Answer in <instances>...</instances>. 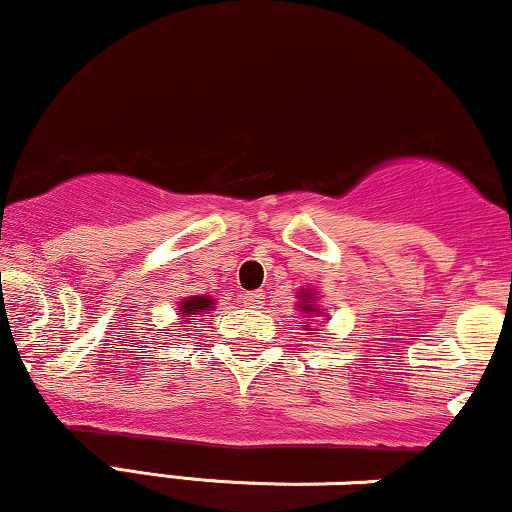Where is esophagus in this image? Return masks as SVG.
<instances>
[{
	"mask_svg": "<svg viewBox=\"0 0 512 512\" xmlns=\"http://www.w3.org/2000/svg\"><path fill=\"white\" fill-rule=\"evenodd\" d=\"M263 299H266V294H263V292H246V294H242V304L244 306H251V309H258V306H263Z\"/></svg>",
	"mask_w": 512,
	"mask_h": 512,
	"instance_id": "obj_1",
	"label": "esophagus"
}]
</instances>
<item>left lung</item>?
I'll use <instances>...</instances> for the list:
<instances>
[{"instance_id": "8db88e82", "label": "left lung", "mask_w": 512, "mask_h": 512, "mask_svg": "<svg viewBox=\"0 0 512 512\" xmlns=\"http://www.w3.org/2000/svg\"><path fill=\"white\" fill-rule=\"evenodd\" d=\"M297 309L302 311V314L306 316V318H311V316H321L323 321H328V314H326V309H321V304H318V292L316 290H311V287H304V290H299L297 292ZM304 330H311V321H306V326H304ZM309 335H314V333H309Z\"/></svg>"}]
</instances>
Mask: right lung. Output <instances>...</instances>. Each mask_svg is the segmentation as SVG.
I'll return each mask as SVG.
<instances>
[{"instance_id": "right-lung-1", "label": "right lung", "mask_w": 512, "mask_h": 512, "mask_svg": "<svg viewBox=\"0 0 512 512\" xmlns=\"http://www.w3.org/2000/svg\"><path fill=\"white\" fill-rule=\"evenodd\" d=\"M215 309V299L210 297V294H194V297H184L182 302H179V316H182V323H186V328H189V323H196L201 321V316H206L208 311Z\"/></svg>"}]
</instances>
